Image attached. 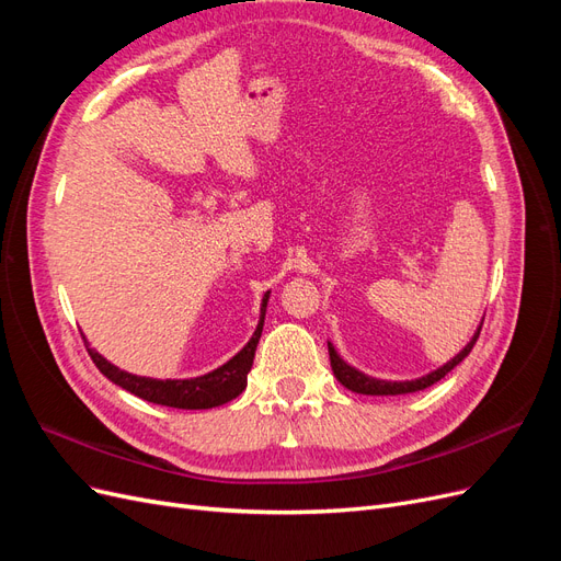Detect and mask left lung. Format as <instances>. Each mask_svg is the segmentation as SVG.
I'll use <instances>...</instances> for the list:
<instances>
[{"mask_svg":"<svg viewBox=\"0 0 561 561\" xmlns=\"http://www.w3.org/2000/svg\"><path fill=\"white\" fill-rule=\"evenodd\" d=\"M480 330H482V322H480V328L474 330L470 342H468L461 351H458L451 360H447L443 367H437V369L428 371V375H423V377H419V379L386 381V379L369 377V375H365V371H360V369H355L353 365H348V363L342 358V355L336 353V348L332 346V342H328L330 365H332V371H334L336 381L342 383V386H346L348 390H353V393H363V396H404V393H416V390L428 388V386H433L435 381L443 379V377L447 375V371H451L458 363H461V360L466 358V355L472 351L474 342H478Z\"/></svg>","mask_w":561,"mask_h":561,"instance_id":"8db88e82","label":"left lung"}]
</instances>
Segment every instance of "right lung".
<instances>
[{
    "label": "right lung",
    "mask_w": 561,
    "mask_h": 561,
    "mask_svg": "<svg viewBox=\"0 0 561 561\" xmlns=\"http://www.w3.org/2000/svg\"><path fill=\"white\" fill-rule=\"evenodd\" d=\"M268 295L271 293H266L262 297L260 322H257V328H254L250 342L225 365H219L217 369L208 371V375H201V377H192V379L138 377V375H130V371H126V369H118L107 358H103V355H100L95 348H91L87 336H83V344H87V351L93 358L95 367L103 371V375L112 383L122 386L124 390H128V393L138 396L147 402H154V404L175 407V410H213V407H219L233 398H239L248 386V371L252 367L254 351H257L260 336H262Z\"/></svg>",
    "instance_id": "add662e5"
}]
</instances>
